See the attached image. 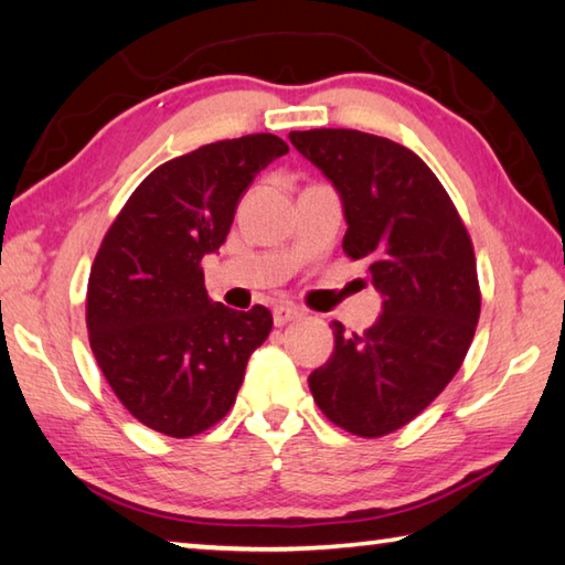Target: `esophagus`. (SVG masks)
<instances>
[{"label": "esophagus", "mask_w": 565, "mask_h": 565, "mask_svg": "<svg viewBox=\"0 0 565 565\" xmlns=\"http://www.w3.org/2000/svg\"><path fill=\"white\" fill-rule=\"evenodd\" d=\"M301 317H303V313L296 309V306H289V303H281V306H276V309H274L276 327H284V323H291V321L301 319Z\"/></svg>", "instance_id": "34e87169"}]
</instances>
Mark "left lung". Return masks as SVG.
<instances>
[{"label": "left lung", "mask_w": 565, "mask_h": 565, "mask_svg": "<svg viewBox=\"0 0 565 565\" xmlns=\"http://www.w3.org/2000/svg\"><path fill=\"white\" fill-rule=\"evenodd\" d=\"M291 145L343 202V254L369 264L384 296L374 327L347 337L309 388L331 424L361 438L398 431L456 376L471 347L481 289L461 214L414 151L356 129L291 131Z\"/></svg>", "instance_id": "1"}]
</instances>
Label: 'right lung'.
Listing matches in <instances>:
<instances>
[{"label":"right lung","mask_w":565,"mask_h":565,"mask_svg":"<svg viewBox=\"0 0 565 565\" xmlns=\"http://www.w3.org/2000/svg\"><path fill=\"white\" fill-rule=\"evenodd\" d=\"M286 151L274 134H246L171 159L102 238L87 286L94 359L124 408L159 434L189 438L218 424L269 337L266 306L209 299L202 259L226 242L254 177Z\"/></svg>","instance_id":"1"}]
</instances>
